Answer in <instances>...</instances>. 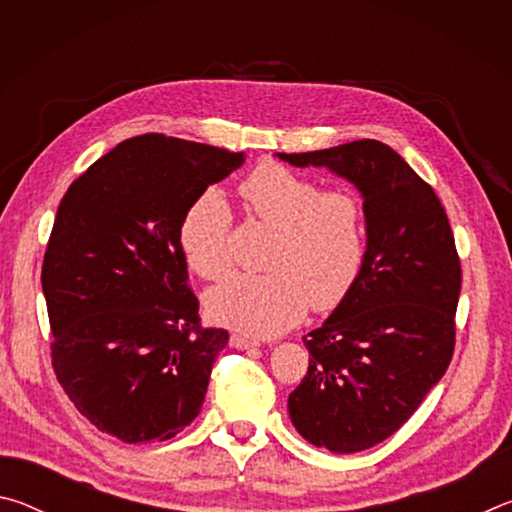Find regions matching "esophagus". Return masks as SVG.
I'll return each instance as SVG.
<instances>
[{
	"label": "esophagus",
	"mask_w": 512,
	"mask_h": 512,
	"mask_svg": "<svg viewBox=\"0 0 512 512\" xmlns=\"http://www.w3.org/2000/svg\"><path fill=\"white\" fill-rule=\"evenodd\" d=\"M230 345L232 348H237V350H253V348H259V343L257 341H250V339H246V336H230Z\"/></svg>",
	"instance_id": "obj_1"
}]
</instances>
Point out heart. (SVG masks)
<instances>
[{
	"label": "heart",
	"instance_id": "heart-1",
	"mask_svg": "<svg viewBox=\"0 0 512 512\" xmlns=\"http://www.w3.org/2000/svg\"><path fill=\"white\" fill-rule=\"evenodd\" d=\"M239 194L259 221L277 230L266 275H232L207 291L214 323L253 339L287 332L307 314L341 307L366 262V214L354 194L323 192L316 180L268 162L241 183ZM232 214L223 196L207 189L187 207L180 248L205 280L230 271Z\"/></svg>",
	"mask_w": 512,
	"mask_h": 512
}]
</instances>
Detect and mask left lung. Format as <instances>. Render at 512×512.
I'll return each instance as SVG.
<instances>
[{
	"label": "left lung",
	"mask_w": 512,
	"mask_h": 512,
	"mask_svg": "<svg viewBox=\"0 0 512 512\" xmlns=\"http://www.w3.org/2000/svg\"><path fill=\"white\" fill-rule=\"evenodd\" d=\"M277 158L325 167L363 198L361 277L305 336L309 370L289 395V418L307 443L363 452L411 418L452 361L461 293L452 228L433 189L377 140Z\"/></svg>",
	"instance_id": "obj_1"
}]
</instances>
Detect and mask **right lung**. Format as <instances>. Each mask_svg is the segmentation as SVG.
<instances>
[{
	"label": "right lung",
	"instance_id": "obj_1",
	"mask_svg": "<svg viewBox=\"0 0 512 512\" xmlns=\"http://www.w3.org/2000/svg\"><path fill=\"white\" fill-rule=\"evenodd\" d=\"M246 155L178 137L117 144L69 185L42 264L54 370L94 427L169 440L198 413L225 329L198 325L180 223Z\"/></svg>",
	"mask_w": 512,
	"mask_h": 512
}]
</instances>
